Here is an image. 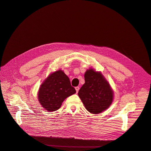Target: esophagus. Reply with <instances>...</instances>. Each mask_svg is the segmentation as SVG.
Listing matches in <instances>:
<instances>
[{
  "instance_id": "34e87169",
  "label": "esophagus",
  "mask_w": 151,
  "mask_h": 151,
  "mask_svg": "<svg viewBox=\"0 0 151 151\" xmlns=\"http://www.w3.org/2000/svg\"><path fill=\"white\" fill-rule=\"evenodd\" d=\"M75 89H76V93H78V91H79V90H80V88H79L78 86H77V87H76V88H75Z\"/></svg>"
}]
</instances>
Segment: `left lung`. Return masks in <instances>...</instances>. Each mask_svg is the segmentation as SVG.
<instances>
[{"label": "left lung", "mask_w": 151, "mask_h": 151, "mask_svg": "<svg viewBox=\"0 0 151 151\" xmlns=\"http://www.w3.org/2000/svg\"><path fill=\"white\" fill-rule=\"evenodd\" d=\"M84 80L78 96L86 109L94 114L107 109L113 103L114 92L104 76L100 71L90 68L84 73Z\"/></svg>", "instance_id": "left-lung-1"}]
</instances>
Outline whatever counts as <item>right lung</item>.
<instances>
[{
    "mask_svg": "<svg viewBox=\"0 0 151 151\" xmlns=\"http://www.w3.org/2000/svg\"><path fill=\"white\" fill-rule=\"evenodd\" d=\"M75 93L69 78L60 69L51 73L42 83L38 100L47 111L52 112L59 109L64 100Z\"/></svg>",
    "mask_w": 151,
    "mask_h": 151,
    "instance_id": "1",
    "label": "right lung"
}]
</instances>
